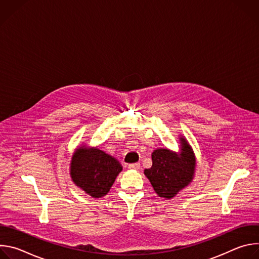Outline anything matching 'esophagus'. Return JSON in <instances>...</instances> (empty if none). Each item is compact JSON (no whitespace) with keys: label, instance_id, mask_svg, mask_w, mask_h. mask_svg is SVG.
I'll use <instances>...</instances> for the list:
<instances>
[{"label":"esophagus","instance_id":"1","mask_svg":"<svg viewBox=\"0 0 259 259\" xmlns=\"http://www.w3.org/2000/svg\"><path fill=\"white\" fill-rule=\"evenodd\" d=\"M128 168H129V169H133V170H138V169H140V164H139V163L130 164V165L128 166Z\"/></svg>","mask_w":259,"mask_h":259}]
</instances>
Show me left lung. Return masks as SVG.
<instances>
[{"instance_id":"1","label":"left lung","mask_w":259,"mask_h":259,"mask_svg":"<svg viewBox=\"0 0 259 259\" xmlns=\"http://www.w3.org/2000/svg\"><path fill=\"white\" fill-rule=\"evenodd\" d=\"M180 140L182 147L179 155L167 149H158L152 154V167L144 170L155 192L162 198H173L193 179L196 159L187 140Z\"/></svg>"}]
</instances>
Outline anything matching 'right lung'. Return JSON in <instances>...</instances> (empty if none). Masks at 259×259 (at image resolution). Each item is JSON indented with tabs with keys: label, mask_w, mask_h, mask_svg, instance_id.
<instances>
[{
	"label": "right lung",
	"mask_w": 259,
	"mask_h": 259,
	"mask_svg": "<svg viewBox=\"0 0 259 259\" xmlns=\"http://www.w3.org/2000/svg\"><path fill=\"white\" fill-rule=\"evenodd\" d=\"M121 171L122 166L115 158L98 149L80 147L70 163L73 182L93 198L105 196Z\"/></svg>",
	"instance_id": "right-lung-1"
}]
</instances>
